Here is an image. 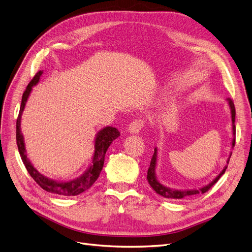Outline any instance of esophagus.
Instances as JSON below:
<instances>
[{"label": "esophagus", "mask_w": 252, "mask_h": 252, "mask_svg": "<svg viewBox=\"0 0 252 252\" xmlns=\"http://www.w3.org/2000/svg\"><path fill=\"white\" fill-rule=\"evenodd\" d=\"M145 126V120L139 118L134 120V122L130 123V125L128 126V132L130 134H139L141 132V129Z\"/></svg>", "instance_id": "1"}]
</instances>
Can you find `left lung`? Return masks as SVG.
Listing matches in <instances>:
<instances>
[{"label": "left lung", "instance_id": "left-lung-1", "mask_svg": "<svg viewBox=\"0 0 252 252\" xmlns=\"http://www.w3.org/2000/svg\"><path fill=\"white\" fill-rule=\"evenodd\" d=\"M228 101V104H229V107H231V112H232V123H233V134H234V139H233V147L235 146V143H236V126H235V116H236V110H235V105H234V102L232 99H227ZM157 148L155 149V153H153V156L151 158V161H150V166L148 168V171H147V180H148V183L150 184V187L156 190L157 193H158L159 195L163 196V198H168V199H183V198H189V196H192V195H195V194H199V193H205L206 191L209 190L213 185L218 181V179H220L222 175L224 174L226 168H227V165L224 167V169L222 170V172L218 175V176L208 185H206V187L200 189H189V190H177V189H171L169 188H166L163 187L162 184H160L157 177H156V166H157ZM231 156L232 153L229 155V158L227 159V163L229 161V158H231Z\"/></svg>", "mask_w": 252, "mask_h": 252}]
</instances>
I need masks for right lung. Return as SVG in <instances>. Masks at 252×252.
Masks as SVG:
<instances>
[{
    "mask_svg": "<svg viewBox=\"0 0 252 252\" xmlns=\"http://www.w3.org/2000/svg\"><path fill=\"white\" fill-rule=\"evenodd\" d=\"M42 73H43L42 71H39L38 73H36L34 78H32L31 82L28 84L27 89L23 94V99H21V105L19 109L18 117L16 120V143H17L19 155L21 159H23L26 169L31 175V177L37 182L38 185H40V188H42L43 189L48 192L56 193V194H62V195H67V196L78 195L83 191L89 189L95 182V180L99 178L100 173L104 166L106 151L108 147L112 143V141L115 140L120 135V133L117 128L112 126H107L97 133V136L94 142V155L93 162L90 169L87 170L80 178H77L69 182H56L41 175L34 167H32L30 159L26 155L24 137L20 130V118L25 109L26 103L28 101L30 93L32 91V87L38 83Z\"/></svg>",
    "mask_w": 252,
    "mask_h": 252,
    "instance_id": "obj_1",
    "label": "right lung"
}]
</instances>
